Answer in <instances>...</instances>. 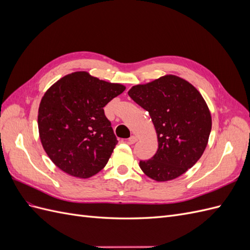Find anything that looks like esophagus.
I'll use <instances>...</instances> for the list:
<instances>
[{
    "label": "esophagus",
    "instance_id": "esophagus-1",
    "mask_svg": "<svg viewBox=\"0 0 250 250\" xmlns=\"http://www.w3.org/2000/svg\"><path fill=\"white\" fill-rule=\"evenodd\" d=\"M137 141H138V138L135 137V135H131V137L128 139V143H129V144H134Z\"/></svg>",
    "mask_w": 250,
    "mask_h": 250
}]
</instances>
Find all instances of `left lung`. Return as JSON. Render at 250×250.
Wrapping results in <instances>:
<instances>
[{
	"label": "left lung",
	"instance_id": "obj_1",
	"mask_svg": "<svg viewBox=\"0 0 250 250\" xmlns=\"http://www.w3.org/2000/svg\"><path fill=\"white\" fill-rule=\"evenodd\" d=\"M128 95L146 109L157 135L158 149L140 168L150 178L168 181L183 175L207 148L211 117L201 94L190 82L166 75L132 86Z\"/></svg>",
	"mask_w": 250,
	"mask_h": 250
}]
</instances>
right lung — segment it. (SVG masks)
I'll return each instance as SVG.
<instances>
[{
	"mask_svg": "<svg viewBox=\"0 0 250 250\" xmlns=\"http://www.w3.org/2000/svg\"><path fill=\"white\" fill-rule=\"evenodd\" d=\"M125 88L75 72L44 93L37 117L40 138L60 170L88 178L106 166L118 141L103 107Z\"/></svg>",
	"mask_w": 250,
	"mask_h": 250,
	"instance_id": "obj_1",
	"label": "right lung"
}]
</instances>
